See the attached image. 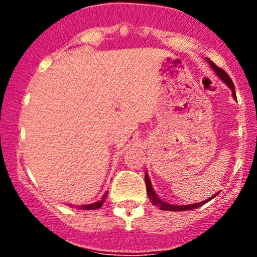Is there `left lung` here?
<instances>
[{"instance_id": "1", "label": "left lung", "mask_w": 257, "mask_h": 257, "mask_svg": "<svg viewBox=\"0 0 257 257\" xmlns=\"http://www.w3.org/2000/svg\"><path fill=\"white\" fill-rule=\"evenodd\" d=\"M207 61L210 63V65L212 67V69L215 70V73L217 74V76L220 77V78L224 81V82L226 83V85L229 86V87L231 88V91H233V96L235 97V88H234V83H233V81L230 79V77L226 74L225 70H222L221 68H219L217 65H215L212 63V61L210 60V59H207ZM145 184H147V192H148V197L149 199L152 201V203H153L154 206H158V207L161 208V210H165V211H188V210H194V208H198L201 207L202 205H205V203H207L208 201H210L211 198L206 199V201L203 202H199V203H194V205H183V206H179V205H171V203H167V202L162 201V199L160 198V197H157V194L154 193L153 188H152V184H151V180H149V176L147 174H145ZM215 196H217V193L215 194ZM213 196V197H215ZM212 197V198H213Z\"/></svg>"}]
</instances>
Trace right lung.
<instances>
[{
    "instance_id": "add662e5",
    "label": "right lung",
    "mask_w": 257,
    "mask_h": 257,
    "mask_svg": "<svg viewBox=\"0 0 257 257\" xmlns=\"http://www.w3.org/2000/svg\"><path fill=\"white\" fill-rule=\"evenodd\" d=\"M105 198H106V193L104 194L103 198H101L100 201L95 202V203H91V205H82V206H81V208H82V210H96V208H100L101 206H103Z\"/></svg>"
}]
</instances>
